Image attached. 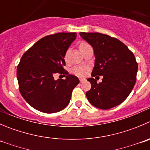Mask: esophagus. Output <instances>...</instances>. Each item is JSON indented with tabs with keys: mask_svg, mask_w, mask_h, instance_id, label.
<instances>
[{
	"mask_svg": "<svg viewBox=\"0 0 150 150\" xmlns=\"http://www.w3.org/2000/svg\"><path fill=\"white\" fill-rule=\"evenodd\" d=\"M79 81H80V82H83L84 81H85V79H82V78H80V79H79Z\"/></svg>",
	"mask_w": 150,
	"mask_h": 150,
	"instance_id": "1",
	"label": "esophagus"
}]
</instances>
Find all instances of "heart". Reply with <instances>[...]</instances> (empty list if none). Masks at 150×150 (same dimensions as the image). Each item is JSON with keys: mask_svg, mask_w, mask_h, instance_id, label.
Instances as JSON below:
<instances>
[{"mask_svg": "<svg viewBox=\"0 0 150 150\" xmlns=\"http://www.w3.org/2000/svg\"><path fill=\"white\" fill-rule=\"evenodd\" d=\"M88 44L85 43V42H82V43L79 45V48H84L85 46L88 45ZM87 69L86 68H83V67H76V68H74L73 69V72H74V74H76V76H85V74H86Z\"/></svg>", "mask_w": 150, "mask_h": 150, "instance_id": "b5f03b06", "label": "heart"}]
</instances>
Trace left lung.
Wrapping results in <instances>:
<instances>
[{
	"label": "left lung",
	"instance_id": "8db88e82",
	"mask_svg": "<svg viewBox=\"0 0 150 150\" xmlns=\"http://www.w3.org/2000/svg\"><path fill=\"white\" fill-rule=\"evenodd\" d=\"M80 36L93 48L95 63L91 76H102L97 83L88 78L91 88L86 92L88 101L96 108L108 110L122 104L132 91L138 63L132 51L116 38L104 34L80 32Z\"/></svg>",
	"mask_w": 150,
	"mask_h": 150
}]
</instances>
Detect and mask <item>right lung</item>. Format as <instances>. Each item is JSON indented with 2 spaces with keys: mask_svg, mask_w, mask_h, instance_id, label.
I'll list each match as a JSON object with an SVG mask.
<instances>
[{
  "mask_svg": "<svg viewBox=\"0 0 150 150\" xmlns=\"http://www.w3.org/2000/svg\"><path fill=\"white\" fill-rule=\"evenodd\" d=\"M76 33H57L44 37L24 53L17 68L19 90L32 108L46 113L66 108L79 80L63 68L65 54ZM57 72L65 80L55 81Z\"/></svg>",
  "mask_w": 150,
  "mask_h": 150,
  "instance_id": "right-lung-1",
  "label": "right lung"
}]
</instances>
